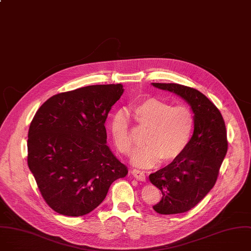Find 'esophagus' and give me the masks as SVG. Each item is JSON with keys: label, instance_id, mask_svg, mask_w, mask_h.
Returning <instances> with one entry per match:
<instances>
[{"label": "esophagus", "instance_id": "obj_1", "mask_svg": "<svg viewBox=\"0 0 251 251\" xmlns=\"http://www.w3.org/2000/svg\"><path fill=\"white\" fill-rule=\"evenodd\" d=\"M132 175L135 178H137L138 180L141 181H146V175L143 171H139V170H133L132 171Z\"/></svg>", "mask_w": 251, "mask_h": 251}]
</instances>
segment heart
<instances>
[{
    "label": "heart",
    "instance_id": "heart-1",
    "mask_svg": "<svg viewBox=\"0 0 251 251\" xmlns=\"http://www.w3.org/2000/svg\"><path fill=\"white\" fill-rule=\"evenodd\" d=\"M132 112L140 126L148 128L145 134L146 145L138 149L132 163L142 169H150L164 159L172 161L187 149L195 126L191 109L184 105L173 104L150 98L132 107ZM111 136L117 150L126 155L133 151L130 124L123 110L117 111L111 120Z\"/></svg>",
    "mask_w": 251,
    "mask_h": 251
}]
</instances>
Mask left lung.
Listing matches in <instances>:
<instances>
[{
  "label": "left lung",
  "instance_id": "1",
  "mask_svg": "<svg viewBox=\"0 0 251 251\" xmlns=\"http://www.w3.org/2000/svg\"><path fill=\"white\" fill-rule=\"evenodd\" d=\"M151 85L180 97L194 114V132L185 151L149 176L162 194L160 201L152 206L156 213H185L195 207L217 181L227 151L225 121L215 104L195 89L178 83Z\"/></svg>",
  "mask_w": 251,
  "mask_h": 251
}]
</instances>
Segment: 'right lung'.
<instances>
[{
  "instance_id": "obj_1",
  "label": "right lung",
  "mask_w": 251,
  "mask_h": 251,
  "mask_svg": "<svg viewBox=\"0 0 251 251\" xmlns=\"http://www.w3.org/2000/svg\"><path fill=\"white\" fill-rule=\"evenodd\" d=\"M121 83L58 94L35 113L28 130L27 163L38 189L55 212L87 215L105 199L127 166L106 145L105 121L121 98Z\"/></svg>"
}]
</instances>
